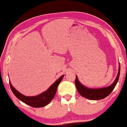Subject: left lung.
Here are the masks:
<instances>
[{
  "label": "left lung",
  "mask_w": 127,
  "mask_h": 127,
  "mask_svg": "<svg viewBox=\"0 0 127 127\" xmlns=\"http://www.w3.org/2000/svg\"><path fill=\"white\" fill-rule=\"evenodd\" d=\"M120 71V63H119V70H118L117 76L114 82L109 86L99 88V89H92V88H89L85 86L79 81L78 77L76 76L75 84H76L77 91L82 96L88 99L93 100L103 99L109 95L115 88L119 78Z\"/></svg>",
  "instance_id": "obj_1"
}]
</instances>
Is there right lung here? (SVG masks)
<instances>
[{"label":"right lung","mask_w":127,"mask_h":127,"mask_svg":"<svg viewBox=\"0 0 127 127\" xmlns=\"http://www.w3.org/2000/svg\"><path fill=\"white\" fill-rule=\"evenodd\" d=\"M64 76V75H62L45 91L43 92L42 93L38 95L33 96H26L23 95V94L16 90V89L12 86L10 80L9 81L10 89L16 97L29 106L33 107H41L49 104L51 101L53 100V98L54 97L56 92H57V88L63 79Z\"/></svg>","instance_id":"obj_1"}]
</instances>
